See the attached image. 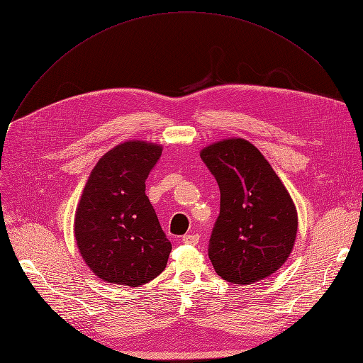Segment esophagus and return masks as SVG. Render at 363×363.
Masks as SVG:
<instances>
[{
    "label": "esophagus",
    "mask_w": 363,
    "mask_h": 363,
    "mask_svg": "<svg viewBox=\"0 0 363 363\" xmlns=\"http://www.w3.org/2000/svg\"><path fill=\"white\" fill-rule=\"evenodd\" d=\"M199 240H200V235H199V234H185V235L182 237V241H184L185 244H193V245H196V244L199 242Z\"/></svg>",
    "instance_id": "obj_1"
}]
</instances>
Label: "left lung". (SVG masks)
<instances>
[{"label": "left lung", "mask_w": 363, "mask_h": 363, "mask_svg": "<svg viewBox=\"0 0 363 363\" xmlns=\"http://www.w3.org/2000/svg\"><path fill=\"white\" fill-rule=\"evenodd\" d=\"M200 156L220 191L219 216L208 240L216 274L241 285L272 275L290 256L297 233L289 191L249 141L225 140Z\"/></svg>", "instance_id": "8db88e82"}]
</instances>
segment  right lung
Masks as SVG:
<instances>
[{"label":"right lung","mask_w":363,"mask_h":363,"mask_svg":"<svg viewBox=\"0 0 363 363\" xmlns=\"http://www.w3.org/2000/svg\"><path fill=\"white\" fill-rule=\"evenodd\" d=\"M160 156V145L128 141L91 172L76 211L74 237L103 281L140 287L166 268L172 244L145 196V179Z\"/></svg>","instance_id":"right-lung-1"}]
</instances>
